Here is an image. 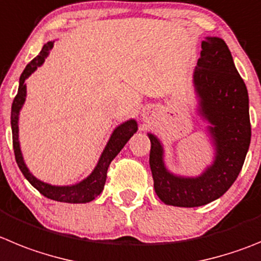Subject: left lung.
<instances>
[{"instance_id":"left-lung-1","label":"left lung","mask_w":261,"mask_h":261,"mask_svg":"<svg viewBox=\"0 0 261 261\" xmlns=\"http://www.w3.org/2000/svg\"><path fill=\"white\" fill-rule=\"evenodd\" d=\"M193 79L200 116L211 124L214 163L198 177L176 176L166 168L160 141L149 133L155 193L163 203L177 207H199L226 193L242 169L251 141L247 88L223 38L202 41Z\"/></svg>"}]
</instances>
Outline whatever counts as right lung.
I'll return each mask as SVG.
<instances>
[{
  "instance_id": "obj_1",
  "label": "right lung",
  "mask_w": 261,
  "mask_h": 261,
  "mask_svg": "<svg viewBox=\"0 0 261 261\" xmlns=\"http://www.w3.org/2000/svg\"><path fill=\"white\" fill-rule=\"evenodd\" d=\"M53 45H54V41H49L47 44H45L42 46V50L40 51V54L27 64L23 73L20 75V79H19L18 93H16L15 98H14L13 106H11V130H13L14 154H15V160L21 173L24 174V177L30 181L31 185L37 189L44 197L53 200H57V202L88 203L92 202L93 199H95L102 193V190L105 188V182H106L107 169H109L110 163L120 152V150L125 146V143L128 142L129 138L137 132V121L135 119H130V120H126L125 123L120 124L118 128H115L109 142H107L106 147H105L103 152H102L101 158L98 160L95 168L81 182L68 186H56L37 180L31 173L30 169L25 166L24 160H23V155H21L20 151V145H19L18 120L19 112H20V109L24 105L25 95H27V87H25L24 83L25 79L30 77L37 70V67H40L44 63L45 58L49 56L50 50L53 49Z\"/></svg>"
}]
</instances>
